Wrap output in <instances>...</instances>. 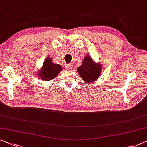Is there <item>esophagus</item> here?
Listing matches in <instances>:
<instances>
[{"label":"esophagus","mask_w":147,"mask_h":147,"mask_svg":"<svg viewBox=\"0 0 147 147\" xmlns=\"http://www.w3.org/2000/svg\"><path fill=\"white\" fill-rule=\"evenodd\" d=\"M65 67H66V68L67 69V70H69V69H71L72 68V66H71L70 64H66Z\"/></svg>","instance_id":"esophagus-1"}]
</instances>
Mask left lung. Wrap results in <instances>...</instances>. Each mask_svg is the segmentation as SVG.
I'll list each match as a JSON object with an SVG mask.
<instances>
[{"instance_id":"obj_1","label":"left lung","mask_w":147,"mask_h":147,"mask_svg":"<svg viewBox=\"0 0 147 147\" xmlns=\"http://www.w3.org/2000/svg\"><path fill=\"white\" fill-rule=\"evenodd\" d=\"M77 69L80 78L86 83H91H91L96 81L100 76L101 66L99 64H95L90 56H86L81 66L78 67Z\"/></svg>"}]
</instances>
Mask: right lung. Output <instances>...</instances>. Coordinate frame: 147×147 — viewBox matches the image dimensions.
Masks as SVG:
<instances>
[{
	"label": "right lung",
	"instance_id": "1",
	"mask_svg": "<svg viewBox=\"0 0 147 147\" xmlns=\"http://www.w3.org/2000/svg\"><path fill=\"white\" fill-rule=\"evenodd\" d=\"M51 59L52 58H47L45 60L43 63V66L37 74L39 76V78L43 81H51L56 78L62 69L60 65L54 64Z\"/></svg>",
	"mask_w": 147,
	"mask_h": 147
}]
</instances>
